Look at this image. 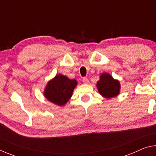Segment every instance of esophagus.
Returning a JSON list of instances; mask_svg holds the SVG:
<instances>
[{"mask_svg": "<svg viewBox=\"0 0 156 156\" xmlns=\"http://www.w3.org/2000/svg\"><path fill=\"white\" fill-rule=\"evenodd\" d=\"M83 82L84 84H88L89 83V80L87 78H83Z\"/></svg>", "mask_w": 156, "mask_h": 156, "instance_id": "esophagus-1", "label": "esophagus"}]
</instances>
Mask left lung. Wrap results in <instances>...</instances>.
Here are the masks:
<instances>
[{
	"label": "left lung",
	"mask_w": 156,
	"mask_h": 156,
	"mask_svg": "<svg viewBox=\"0 0 156 156\" xmlns=\"http://www.w3.org/2000/svg\"><path fill=\"white\" fill-rule=\"evenodd\" d=\"M96 87L99 94L107 99L117 96L120 94L121 87L120 81L106 72L100 74Z\"/></svg>",
	"instance_id": "8db88e82"
}]
</instances>
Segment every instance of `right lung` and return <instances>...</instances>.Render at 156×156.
I'll return each instance as SVG.
<instances>
[{"label": "right lung", "instance_id": "right-lung-1", "mask_svg": "<svg viewBox=\"0 0 156 156\" xmlns=\"http://www.w3.org/2000/svg\"><path fill=\"white\" fill-rule=\"evenodd\" d=\"M77 80L69 79L66 76L57 74L47 82L43 95L49 102L58 106H65L72 96L77 86Z\"/></svg>", "mask_w": 156, "mask_h": 156}]
</instances>
